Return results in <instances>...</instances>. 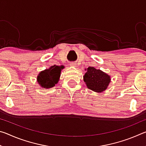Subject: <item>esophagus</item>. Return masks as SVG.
Returning <instances> with one entry per match:
<instances>
[{
	"label": "esophagus",
	"instance_id": "obj_1",
	"mask_svg": "<svg viewBox=\"0 0 146 146\" xmlns=\"http://www.w3.org/2000/svg\"><path fill=\"white\" fill-rule=\"evenodd\" d=\"M70 66L71 67H76V64L75 63H70Z\"/></svg>",
	"mask_w": 146,
	"mask_h": 146
}]
</instances>
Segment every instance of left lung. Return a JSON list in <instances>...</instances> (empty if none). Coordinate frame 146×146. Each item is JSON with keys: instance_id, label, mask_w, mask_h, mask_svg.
<instances>
[{"instance_id": "8db88e82", "label": "left lung", "mask_w": 146, "mask_h": 146, "mask_svg": "<svg viewBox=\"0 0 146 146\" xmlns=\"http://www.w3.org/2000/svg\"><path fill=\"white\" fill-rule=\"evenodd\" d=\"M84 81L90 90L97 93H102L108 87L111 82V76L100 70L89 67L86 69Z\"/></svg>"}]
</instances>
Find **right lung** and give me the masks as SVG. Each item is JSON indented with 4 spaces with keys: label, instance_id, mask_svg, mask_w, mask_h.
<instances>
[{
    "label": "right lung",
    "instance_id": "obj_1",
    "mask_svg": "<svg viewBox=\"0 0 146 146\" xmlns=\"http://www.w3.org/2000/svg\"><path fill=\"white\" fill-rule=\"evenodd\" d=\"M64 66H51L49 69L44 70L37 76V82L42 88H51L58 83Z\"/></svg>",
    "mask_w": 146,
    "mask_h": 146
}]
</instances>
